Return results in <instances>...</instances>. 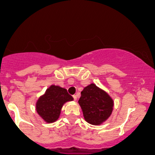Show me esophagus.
I'll return each instance as SVG.
<instances>
[{
  "label": "esophagus",
  "mask_w": 155,
  "mask_h": 155,
  "mask_svg": "<svg viewBox=\"0 0 155 155\" xmlns=\"http://www.w3.org/2000/svg\"><path fill=\"white\" fill-rule=\"evenodd\" d=\"M73 99H74V101H76V100H77V97H76V95H73Z\"/></svg>",
  "instance_id": "esophagus-1"
}]
</instances>
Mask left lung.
<instances>
[{
    "mask_svg": "<svg viewBox=\"0 0 155 155\" xmlns=\"http://www.w3.org/2000/svg\"><path fill=\"white\" fill-rule=\"evenodd\" d=\"M85 121L92 125H101L112 115L114 101L109 94L95 84L85 87L79 101Z\"/></svg>",
    "mask_w": 155,
    "mask_h": 155,
    "instance_id": "1",
    "label": "left lung"
}]
</instances>
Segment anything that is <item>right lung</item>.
<instances>
[{"label":"right lung","instance_id":"add662e5","mask_svg":"<svg viewBox=\"0 0 155 155\" xmlns=\"http://www.w3.org/2000/svg\"><path fill=\"white\" fill-rule=\"evenodd\" d=\"M73 101V97L69 94L66 88L51 85L37 99L36 111L45 122L51 124L58 119L63 106Z\"/></svg>","mask_w":155,"mask_h":155}]
</instances>
